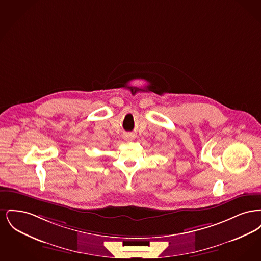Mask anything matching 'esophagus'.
I'll use <instances>...</instances> for the list:
<instances>
[{
    "label": "esophagus",
    "mask_w": 261,
    "mask_h": 261,
    "mask_svg": "<svg viewBox=\"0 0 261 261\" xmlns=\"http://www.w3.org/2000/svg\"><path fill=\"white\" fill-rule=\"evenodd\" d=\"M125 140H127V141H130V140H132L133 139V136L132 135H125Z\"/></svg>",
    "instance_id": "esophagus-1"
}]
</instances>
